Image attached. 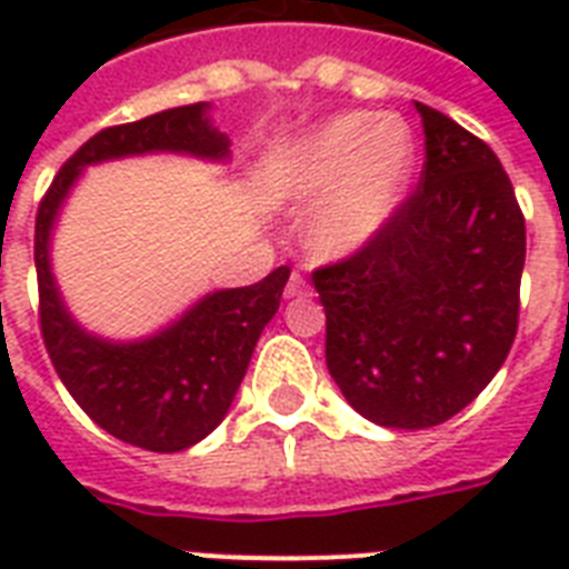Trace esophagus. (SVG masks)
I'll use <instances>...</instances> for the list:
<instances>
[{"label": "esophagus", "mask_w": 569, "mask_h": 569, "mask_svg": "<svg viewBox=\"0 0 569 569\" xmlns=\"http://www.w3.org/2000/svg\"><path fill=\"white\" fill-rule=\"evenodd\" d=\"M283 295L286 298H301V295H310V286H307L303 274L292 271V274H289V283H286V289H283Z\"/></svg>", "instance_id": "esophagus-1"}]
</instances>
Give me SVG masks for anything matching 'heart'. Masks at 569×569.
Segmentation results:
<instances>
[{
	"label": "heart",
	"mask_w": 569,
	"mask_h": 569,
	"mask_svg": "<svg viewBox=\"0 0 569 569\" xmlns=\"http://www.w3.org/2000/svg\"><path fill=\"white\" fill-rule=\"evenodd\" d=\"M419 147L398 114L346 111L268 156L266 191L277 203L316 200L303 241L312 257L351 259L392 227L413 186Z\"/></svg>",
	"instance_id": "1"
}]
</instances>
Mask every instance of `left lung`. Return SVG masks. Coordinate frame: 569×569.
<instances>
[{
    "mask_svg": "<svg viewBox=\"0 0 569 569\" xmlns=\"http://www.w3.org/2000/svg\"><path fill=\"white\" fill-rule=\"evenodd\" d=\"M419 191L357 257L312 274L328 372L369 422L401 431L460 413L517 337L526 221L490 147L416 102Z\"/></svg>",
    "mask_w": 569,
    "mask_h": 569,
    "instance_id": "obj_1",
    "label": "left lung"
}]
</instances>
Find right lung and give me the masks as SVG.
<instances>
[{
    "mask_svg": "<svg viewBox=\"0 0 569 569\" xmlns=\"http://www.w3.org/2000/svg\"><path fill=\"white\" fill-rule=\"evenodd\" d=\"M209 111V102H194L97 132L58 171L34 221L40 330L49 360L102 431L147 451L189 449L223 422L259 333L280 307L289 268L253 286L206 292L147 337L109 339L76 321L67 307L52 271V232L70 191L93 164L156 153L227 162L230 138Z\"/></svg>",
    "mask_w": 569,
    "mask_h": 569,
    "instance_id": "add662e5",
    "label": "right lung"
}]
</instances>
